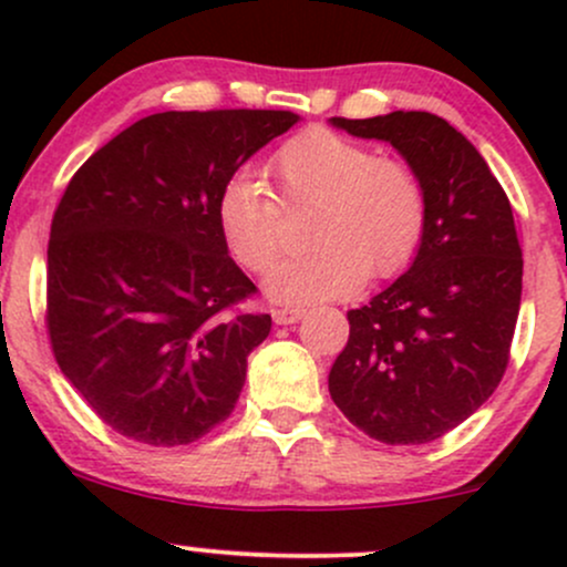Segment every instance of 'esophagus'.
<instances>
[{
  "instance_id": "34e87169",
  "label": "esophagus",
  "mask_w": 567,
  "mask_h": 567,
  "mask_svg": "<svg viewBox=\"0 0 567 567\" xmlns=\"http://www.w3.org/2000/svg\"><path fill=\"white\" fill-rule=\"evenodd\" d=\"M303 315H306L303 306H277V309L271 311V317H275L277 324H292L301 320Z\"/></svg>"
}]
</instances>
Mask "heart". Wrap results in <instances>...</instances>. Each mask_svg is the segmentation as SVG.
I'll use <instances>...</instances> for the list:
<instances>
[{
  "label": "heart",
  "instance_id": "heart-1",
  "mask_svg": "<svg viewBox=\"0 0 567 567\" xmlns=\"http://www.w3.org/2000/svg\"><path fill=\"white\" fill-rule=\"evenodd\" d=\"M269 171L285 207H309L298 256L266 271L275 301L309 303L349 296L365 279H389L419 256L429 194L419 171L373 146L311 127L279 146ZM261 178L237 173L220 186L218 229L245 269L261 271L282 247V207Z\"/></svg>",
  "mask_w": 567,
  "mask_h": 567
}]
</instances>
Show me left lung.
Returning a JSON list of instances; mask_svg holds the SVG:
<instances>
[{
  "label": "left lung",
  "instance_id": "1",
  "mask_svg": "<svg viewBox=\"0 0 567 567\" xmlns=\"http://www.w3.org/2000/svg\"><path fill=\"white\" fill-rule=\"evenodd\" d=\"M333 125L392 143L424 178L429 224L405 275L347 311L349 341L328 389L368 437L424 445L464 424L509 365L523 296L512 205L477 148L437 114Z\"/></svg>",
  "mask_w": 567,
  "mask_h": 567
}]
</instances>
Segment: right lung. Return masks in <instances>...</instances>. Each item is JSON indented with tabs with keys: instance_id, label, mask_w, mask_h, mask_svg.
Wrapping results in <instances>:
<instances>
[{
	"instance_id": "add662e5",
	"label": "right lung",
	"mask_w": 567,
	"mask_h": 567,
	"mask_svg": "<svg viewBox=\"0 0 567 567\" xmlns=\"http://www.w3.org/2000/svg\"><path fill=\"white\" fill-rule=\"evenodd\" d=\"M290 112H162L90 157L55 207L48 245L50 347L97 419L178 447L229 419L247 354L271 317L218 229L220 186Z\"/></svg>"
}]
</instances>
